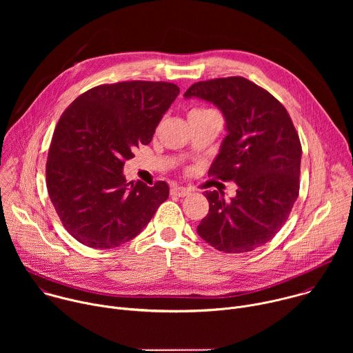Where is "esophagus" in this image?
<instances>
[{
    "mask_svg": "<svg viewBox=\"0 0 353 353\" xmlns=\"http://www.w3.org/2000/svg\"><path fill=\"white\" fill-rule=\"evenodd\" d=\"M170 192H172L173 195H177V196H187V195H190V194H191V191H190L188 188H184V187H179V185H174V187H172Z\"/></svg>",
    "mask_w": 353,
    "mask_h": 353,
    "instance_id": "34e87169",
    "label": "esophagus"
}]
</instances>
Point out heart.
<instances>
[{
	"mask_svg": "<svg viewBox=\"0 0 353 353\" xmlns=\"http://www.w3.org/2000/svg\"><path fill=\"white\" fill-rule=\"evenodd\" d=\"M210 109H195V110H192V112H208Z\"/></svg>",
	"mask_w": 353,
	"mask_h": 353,
	"instance_id": "obj_1",
	"label": "heart"
}]
</instances>
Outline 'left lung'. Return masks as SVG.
<instances>
[{"mask_svg": "<svg viewBox=\"0 0 353 353\" xmlns=\"http://www.w3.org/2000/svg\"><path fill=\"white\" fill-rule=\"evenodd\" d=\"M184 96L223 113L228 135L208 176L237 184L228 201L222 191H205L210 211L196 232L223 253H247L270 241L289 218L300 185L299 135L279 100L243 77L201 81Z\"/></svg>", "mask_w": 353, "mask_h": 353, "instance_id": "obj_1", "label": "left lung"}]
</instances>
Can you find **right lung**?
<instances>
[{"mask_svg":"<svg viewBox=\"0 0 353 353\" xmlns=\"http://www.w3.org/2000/svg\"><path fill=\"white\" fill-rule=\"evenodd\" d=\"M180 93L170 82L127 81L94 86L61 114L50 143L46 183L67 232L93 248H112L134 239L169 196L157 181L127 183L123 174L132 150L152 141Z\"/></svg>","mask_w":353,"mask_h":353,"instance_id":"add662e5","label":"right lung"}]
</instances>
